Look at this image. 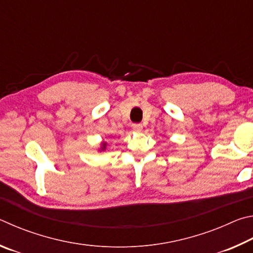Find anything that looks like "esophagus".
I'll return each instance as SVG.
<instances>
[{"instance_id": "1", "label": "esophagus", "mask_w": 253, "mask_h": 253, "mask_svg": "<svg viewBox=\"0 0 253 253\" xmlns=\"http://www.w3.org/2000/svg\"><path fill=\"white\" fill-rule=\"evenodd\" d=\"M132 129L136 132H140V131H142L143 126H142V124H140V123H133L132 124Z\"/></svg>"}]
</instances>
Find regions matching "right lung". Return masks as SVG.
<instances>
[{"instance_id":"obj_1","label":"right lung","mask_w":253,"mask_h":253,"mask_svg":"<svg viewBox=\"0 0 253 253\" xmlns=\"http://www.w3.org/2000/svg\"><path fill=\"white\" fill-rule=\"evenodd\" d=\"M103 145H102V150H104L105 149V147H106V143H102Z\"/></svg>"}]
</instances>
